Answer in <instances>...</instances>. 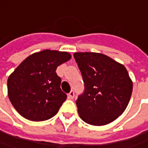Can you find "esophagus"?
Listing matches in <instances>:
<instances>
[{
    "instance_id": "esophagus-1",
    "label": "esophagus",
    "mask_w": 148,
    "mask_h": 148,
    "mask_svg": "<svg viewBox=\"0 0 148 148\" xmlns=\"http://www.w3.org/2000/svg\"><path fill=\"white\" fill-rule=\"evenodd\" d=\"M74 98V91H70V93L68 94V99H73Z\"/></svg>"
}]
</instances>
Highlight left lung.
Here are the masks:
<instances>
[{
	"instance_id": "1",
	"label": "left lung",
	"mask_w": 148,
	"mask_h": 148,
	"mask_svg": "<svg viewBox=\"0 0 148 148\" xmlns=\"http://www.w3.org/2000/svg\"><path fill=\"white\" fill-rule=\"evenodd\" d=\"M74 57L84 83L76 101L79 115L93 126L108 124L125 111L132 81L123 64L101 53L76 52Z\"/></svg>"
}]
</instances>
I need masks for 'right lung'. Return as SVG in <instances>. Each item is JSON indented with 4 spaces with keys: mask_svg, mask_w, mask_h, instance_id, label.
Returning a JSON list of instances; mask_svg holds the SVG:
<instances>
[{
    "mask_svg": "<svg viewBox=\"0 0 148 148\" xmlns=\"http://www.w3.org/2000/svg\"><path fill=\"white\" fill-rule=\"evenodd\" d=\"M71 59L64 51L44 49L28 56L10 74L8 97L16 110L30 121H45L58 112L67 95L56 74L59 65Z\"/></svg>",
    "mask_w": 148,
    "mask_h": 148,
    "instance_id": "add662e5",
    "label": "right lung"
}]
</instances>
